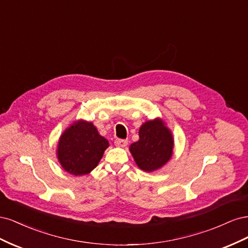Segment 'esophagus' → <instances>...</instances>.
<instances>
[{"label":"esophagus","instance_id":"1","mask_svg":"<svg viewBox=\"0 0 248 248\" xmlns=\"http://www.w3.org/2000/svg\"><path fill=\"white\" fill-rule=\"evenodd\" d=\"M127 144H128V140H121V139H117L116 140H115V145L117 146V147H126L127 146Z\"/></svg>","mask_w":248,"mask_h":248}]
</instances>
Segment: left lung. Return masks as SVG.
<instances>
[{
	"label": "left lung",
	"mask_w": 248,
	"mask_h": 248,
	"mask_svg": "<svg viewBox=\"0 0 248 248\" xmlns=\"http://www.w3.org/2000/svg\"><path fill=\"white\" fill-rule=\"evenodd\" d=\"M140 140L129 150L138 167L154 171L166 164L172 155L174 139L161 119L147 121L140 128Z\"/></svg>",
	"instance_id": "8db88e82"
}]
</instances>
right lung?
<instances>
[{
    "instance_id": "obj_1",
    "label": "right lung",
    "mask_w": 248,
    "mask_h": 248,
    "mask_svg": "<svg viewBox=\"0 0 248 248\" xmlns=\"http://www.w3.org/2000/svg\"><path fill=\"white\" fill-rule=\"evenodd\" d=\"M108 147V140L100 136L93 123L79 120L63 132L57 155L66 171L81 176L97 167Z\"/></svg>"
}]
</instances>
